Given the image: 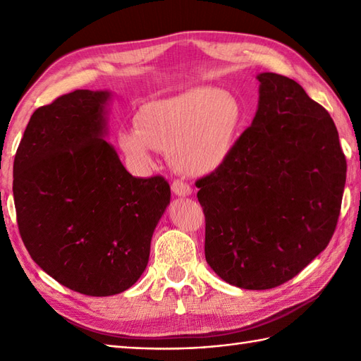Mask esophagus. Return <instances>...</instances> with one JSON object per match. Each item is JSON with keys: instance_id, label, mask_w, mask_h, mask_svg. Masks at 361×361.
I'll return each mask as SVG.
<instances>
[{"instance_id": "34e87169", "label": "esophagus", "mask_w": 361, "mask_h": 361, "mask_svg": "<svg viewBox=\"0 0 361 361\" xmlns=\"http://www.w3.org/2000/svg\"><path fill=\"white\" fill-rule=\"evenodd\" d=\"M172 190L175 195H180V197H186L192 194V188L186 185V183H183L181 180H175L172 183Z\"/></svg>"}]
</instances>
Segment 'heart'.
<instances>
[{
    "label": "heart",
    "instance_id": "1",
    "mask_svg": "<svg viewBox=\"0 0 361 361\" xmlns=\"http://www.w3.org/2000/svg\"><path fill=\"white\" fill-rule=\"evenodd\" d=\"M243 122L237 99L217 87H197L145 104L136 130L119 133V145L135 164L147 167L152 149L169 152L176 171L209 175L231 158Z\"/></svg>",
    "mask_w": 361,
    "mask_h": 361
}]
</instances>
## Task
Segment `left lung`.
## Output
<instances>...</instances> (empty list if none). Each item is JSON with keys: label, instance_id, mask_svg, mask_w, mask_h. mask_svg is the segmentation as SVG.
I'll return each mask as SVG.
<instances>
[{"label": "left lung", "instance_id": "8db88e82", "mask_svg": "<svg viewBox=\"0 0 361 361\" xmlns=\"http://www.w3.org/2000/svg\"><path fill=\"white\" fill-rule=\"evenodd\" d=\"M256 118L231 158L197 181L206 262L221 279L267 290L301 273L335 233L346 157L323 105L293 79L257 75Z\"/></svg>", "mask_w": 361, "mask_h": 361}]
</instances>
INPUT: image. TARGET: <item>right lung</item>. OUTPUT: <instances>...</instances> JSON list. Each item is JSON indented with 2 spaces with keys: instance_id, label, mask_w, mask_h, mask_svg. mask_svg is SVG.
<instances>
[{
  "instance_id": "add662e5",
  "label": "right lung",
  "mask_w": 361,
  "mask_h": 361,
  "mask_svg": "<svg viewBox=\"0 0 361 361\" xmlns=\"http://www.w3.org/2000/svg\"><path fill=\"white\" fill-rule=\"evenodd\" d=\"M106 91L75 90L37 109L13 159V202L34 262L70 290L110 296L145 270L171 202L164 176L136 178L104 140Z\"/></svg>"
}]
</instances>
